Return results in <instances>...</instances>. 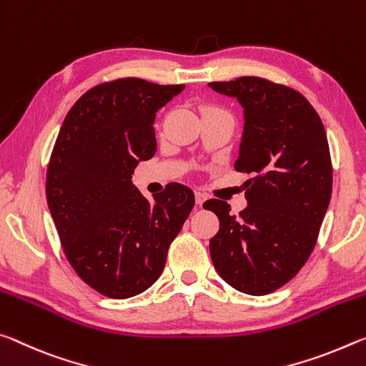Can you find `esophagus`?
Wrapping results in <instances>:
<instances>
[{
	"label": "esophagus",
	"instance_id": "obj_1",
	"mask_svg": "<svg viewBox=\"0 0 366 366\" xmlns=\"http://www.w3.org/2000/svg\"><path fill=\"white\" fill-rule=\"evenodd\" d=\"M194 197H196V204H197V206H201L202 202L206 201V194H204V193H201V191H196V193H194Z\"/></svg>",
	"mask_w": 366,
	"mask_h": 366
}]
</instances>
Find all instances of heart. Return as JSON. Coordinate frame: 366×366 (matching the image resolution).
I'll list each match as a JSON object with an SVG mask.
<instances>
[{"label": "heart", "instance_id": "b5f03b06", "mask_svg": "<svg viewBox=\"0 0 366 366\" xmlns=\"http://www.w3.org/2000/svg\"><path fill=\"white\" fill-rule=\"evenodd\" d=\"M202 112H225V110L217 109V107H212V105H206L204 109H202Z\"/></svg>", "mask_w": 366, "mask_h": 366}]
</instances>
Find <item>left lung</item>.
<instances>
[{
    "label": "left lung",
    "instance_id": "1",
    "mask_svg": "<svg viewBox=\"0 0 366 366\" xmlns=\"http://www.w3.org/2000/svg\"><path fill=\"white\" fill-rule=\"evenodd\" d=\"M209 86L244 109L235 170L253 177L238 217L225 201L202 204L220 222L211 257L233 289L267 295L295 277L318 239L332 193L326 129L305 95L284 84L243 76Z\"/></svg>",
    "mask_w": 366,
    "mask_h": 366
}]
</instances>
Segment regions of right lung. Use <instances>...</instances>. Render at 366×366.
Segmentation results:
<instances>
[{"mask_svg":"<svg viewBox=\"0 0 366 366\" xmlns=\"http://www.w3.org/2000/svg\"><path fill=\"white\" fill-rule=\"evenodd\" d=\"M184 89L139 77L102 82L71 107L46 169V202L66 259L102 295H139L160 277L194 194L170 183L147 201L134 169L157 151L154 119Z\"/></svg>","mask_w":366,"mask_h":366,"instance_id":"right-lung-1","label":"right lung"}]
</instances>
